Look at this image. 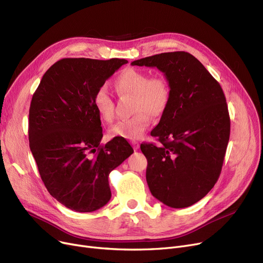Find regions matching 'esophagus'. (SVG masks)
<instances>
[{"instance_id":"esophagus-1","label":"esophagus","mask_w":263,"mask_h":263,"mask_svg":"<svg viewBox=\"0 0 263 263\" xmlns=\"http://www.w3.org/2000/svg\"><path fill=\"white\" fill-rule=\"evenodd\" d=\"M131 145H132V147H133L134 150H137V149L140 148V143H139V142L133 141V142H131Z\"/></svg>"}]
</instances>
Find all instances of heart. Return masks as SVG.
<instances>
[{
    "label": "heart",
    "instance_id": "heart-1",
    "mask_svg": "<svg viewBox=\"0 0 263 263\" xmlns=\"http://www.w3.org/2000/svg\"><path fill=\"white\" fill-rule=\"evenodd\" d=\"M115 86L119 95L133 96L134 116L116 122L108 130L109 136L126 140H139L149 126V117H158L167 107L171 88L167 80L161 76L150 77L147 72L129 68L116 79ZM93 105L99 116L106 122L114 117V101L106 86L96 90Z\"/></svg>",
    "mask_w": 263,
    "mask_h": 263
}]
</instances>
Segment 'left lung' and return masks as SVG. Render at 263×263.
I'll use <instances>...</instances> for the list:
<instances>
[{"label":"left lung","mask_w":263,"mask_h":263,"mask_svg":"<svg viewBox=\"0 0 263 263\" xmlns=\"http://www.w3.org/2000/svg\"><path fill=\"white\" fill-rule=\"evenodd\" d=\"M132 66L157 67L171 97L151 135L162 144H142L146 180L154 197L171 208H185L216 183L229 141L230 118L218 82L192 54H156Z\"/></svg>","instance_id":"obj_1"}]
</instances>
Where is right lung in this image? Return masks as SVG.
I'll use <instances>...</instances> for the list:
<instances>
[{
  "label": "right lung",
  "mask_w": 263,
  "mask_h": 263,
  "mask_svg": "<svg viewBox=\"0 0 263 263\" xmlns=\"http://www.w3.org/2000/svg\"><path fill=\"white\" fill-rule=\"evenodd\" d=\"M127 60L63 59L53 64L33 95L29 141L50 194L77 212H92L110 199L108 175L133 154L122 137L101 145L96 90Z\"/></svg>",
  "instance_id": "1"
}]
</instances>
